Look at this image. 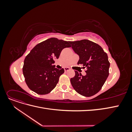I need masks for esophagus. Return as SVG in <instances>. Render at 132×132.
I'll use <instances>...</instances> for the list:
<instances>
[{
  "instance_id": "obj_1",
  "label": "esophagus",
  "mask_w": 132,
  "mask_h": 132,
  "mask_svg": "<svg viewBox=\"0 0 132 132\" xmlns=\"http://www.w3.org/2000/svg\"><path fill=\"white\" fill-rule=\"evenodd\" d=\"M64 69L65 71H69V70H70V69L69 68H68V67L64 68Z\"/></svg>"
}]
</instances>
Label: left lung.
Segmentation results:
<instances>
[{
	"label": "left lung",
	"instance_id": "left-lung-1",
	"mask_svg": "<svg viewBox=\"0 0 132 132\" xmlns=\"http://www.w3.org/2000/svg\"><path fill=\"white\" fill-rule=\"evenodd\" d=\"M70 43L79 56L78 64H82L86 73L83 76L75 71V77L70 79L71 85L78 94L91 96L101 89L109 75L110 63L107 54L98 44L87 39Z\"/></svg>",
	"mask_w": 132,
	"mask_h": 132
}]
</instances>
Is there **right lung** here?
I'll list each match as a JSON object with an SVG mask.
<instances>
[{
    "label": "right lung",
    "mask_w": 132,
    "mask_h": 132,
    "mask_svg": "<svg viewBox=\"0 0 132 132\" xmlns=\"http://www.w3.org/2000/svg\"><path fill=\"white\" fill-rule=\"evenodd\" d=\"M70 41L51 38L38 43L27 54L22 68L25 80L29 89L39 95L50 93L56 86L64 72L53 65L62 50L70 47Z\"/></svg>",
    "instance_id": "right-lung-1"
}]
</instances>
